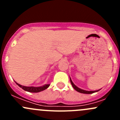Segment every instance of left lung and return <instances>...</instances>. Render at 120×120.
Returning a JSON list of instances; mask_svg holds the SVG:
<instances>
[{"label":"left lung","mask_w":120,"mask_h":120,"mask_svg":"<svg viewBox=\"0 0 120 120\" xmlns=\"http://www.w3.org/2000/svg\"><path fill=\"white\" fill-rule=\"evenodd\" d=\"M70 82H71V85H72V87L74 88V89H75V90H77V92H78L79 93H82V94H93V93H95V92H96L99 91V90H100V89H99V90H95V91H87V90H83V89H80V88H78V87L77 86L75 85L74 84V83L72 82V80L71 79V78H70Z\"/></svg>","instance_id":"left-lung-1"}]
</instances>
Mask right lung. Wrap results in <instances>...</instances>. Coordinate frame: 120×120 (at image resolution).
<instances>
[{"instance_id":"right-lung-1","label":"right lung","mask_w":120,"mask_h":120,"mask_svg":"<svg viewBox=\"0 0 120 120\" xmlns=\"http://www.w3.org/2000/svg\"><path fill=\"white\" fill-rule=\"evenodd\" d=\"M18 85V86L20 87V88H22V89H24L25 91L29 92H33V93H37L39 92L42 91V90H45L46 89L48 88V87L50 86L49 84L45 85L44 86H39V87H34V86H25L21 85L19 84L18 83L15 82Z\"/></svg>"}]
</instances>
